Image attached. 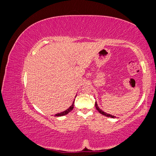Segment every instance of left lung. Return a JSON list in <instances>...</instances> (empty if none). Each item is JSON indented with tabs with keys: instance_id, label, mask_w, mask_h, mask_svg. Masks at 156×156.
Returning <instances> with one entry per match:
<instances>
[{
	"instance_id": "obj_1",
	"label": "left lung",
	"mask_w": 156,
	"mask_h": 156,
	"mask_svg": "<svg viewBox=\"0 0 156 156\" xmlns=\"http://www.w3.org/2000/svg\"><path fill=\"white\" fill-rule=\"evenodd\" d=\"M95 107H96V109L98 111V112H100V113H101V115H104V116H107V117H111V118H115V117H116V116H112V115H108V114H107V113L102 111V110L100 109V108H99V107L98 106V104H97L96 102L95 103Z\"/></svg>"
}]
</instances>
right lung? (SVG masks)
<instances>
[{"mask_svg":"<svg viewBox=\"0 0 156 156\" xmlns=\"http://www.w3.org/2000/svg\"><path fill=\"white\" fill-rule=\"evenodd\" d=\"M73 107H74V101L73 102L72 105H71V106L68 108L67 110H66V111H64V112H60V113H57V114L55 115V116H64V115H66L68 114V113H69L70 111H72L73 110Z\"/></svg>","mask_w":156,"mask_h":156,"instance_id":"right-lung-1","label":"right lung"}]
</instances>
